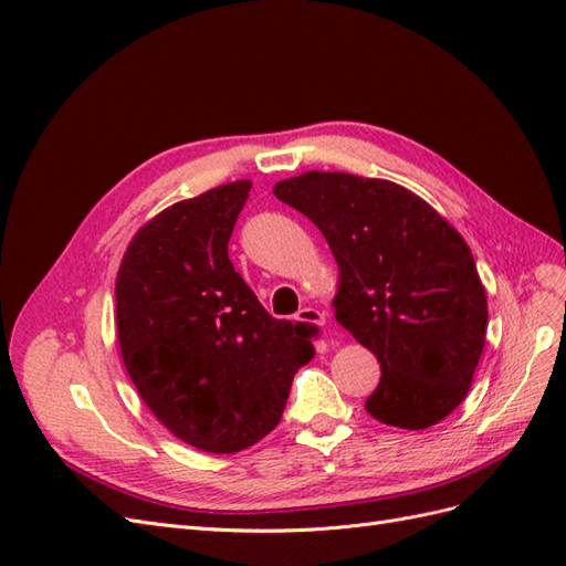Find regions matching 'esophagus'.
Returning <instances> with one entry per match:
<instances>
[{"label": "esophagus", "instance_id": "obj_1", "mask_svg": "<svg viewBox=\"0 0 566 566\" xmlns=\"http://www.w3.org/2000/svg\"><path fill=\"white\" fill-rule=\"evenodd\" d=\"M297 321L323 325V323H325V312L316 310V306H304V310H300V314H297Z\"/></svg>", "mask_w": 566, "mask_h": 566}]
</instances>
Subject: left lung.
Here are the masks:
<instances>
[{"label": "left lung", "instance_id": "left-lung-1", "mask_svg": "<svg viewBox=\"0 0 566 566\" xmlns=\"http://www.w3.org/2000/svg\"><path fill=\"white\" fill-rule=\"evenodd\" d=\"M310 217L339 269L335 318L382 375L366 410L424 430L468 397L486 342V293L462 235L408 188L347 172H304L273 186Z\"/></svg>", "mask_w": 566, "mask_h": 566}]
</instances>
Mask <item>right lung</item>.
Segmentation results:
<instances>
[{
  "instance_id": "right-lung-1",
  "label": "right lung",
  "mask_w": 566,
  "mask_h": 566,
  "mask_svg": "<svg viewBox=\"0 0 566 566\" xmlns=\"http://www.w3.org/2000/svg\"><path fill=\"white\" fill-rule=\"evenodd\" d=\"M250 188L231 181L153 217L115 279L117 345L136 391L169 432L208 453L264 439L314 358L312 328L273 318L229 260Z\"/></svg>"
}]
</instances>
